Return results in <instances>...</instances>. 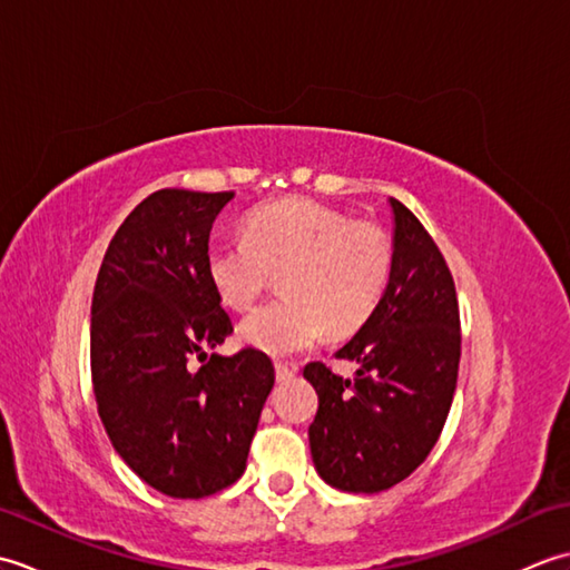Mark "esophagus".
Returning a JSON list of instances; mask_svg holds the SVG:
<instances>
[{
  "mask_svg": "<svg viewBox=\"0 0 570 570\" xmlns=\"http://www.w3.org/2000/svg\"><path fill=\"white\" fill-rule=\"evenodd\" d=\"M296 374H298V367H296V365H286V362H276V380H278V382L294 380Z\"/></svg>",
  "mask_w": 570,
  "mask_h": 570,
  "instance_id": "obj_1",
  "label": "esophagus"
}]
</instances>
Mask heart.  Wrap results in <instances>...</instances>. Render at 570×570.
<instances>
[{
	"label": "heart",
	"instance_id": "b5f03b06",
	"mask_svg": "<svg viewBox=\"0 0 570 570\" xmlns=\"http://www.w3.org/2000/svg\"><path fill=\"white\" fill-rule=\"evenodd\" d=\"M247 237L213 239L205 274L225 306L247 311L282 272L272 301L239 323L242 343L269 355L308 350L328 331L347 335L382 301L392 274V242L380 225L308 198L252 210Z\"/></svg>",
	"mask_w": 570,
	"mask_h": 570
}]
</instances>
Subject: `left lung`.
Returning a JSON list of instances; mask_svg holds the SVG:
<instances>
[{
  "instance_id": "8db88e82",
  "label": "left lung",
  "mask_w": 570,
  "mask_h": 570,
  "mask_svg": "<svg viewBox=\"0 0 570 570\" xmlns=\"http://www.w3.org/2000/svg\"><path fill=\"white\" fill-rule=\"evenodd\" d=\"M394 215L392 274L372 316L335 357L355 362V377L308 362L318 394L308 426L318 475L345 492H382L414 472L439 441L451 411L460 316L443 254L406 205Z\"/></svg>"
}]
</instances>
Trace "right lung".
Returning <instances> with one entry per match:
<instances>
[{
    "label": "right lung",
    "instance_id": "right-lung-1",
    "mask_svg": "<svg viewBox=\"0 0 570 570\" xmlns=\"http://www.w3.org/2000/svg\"><path fill=\"white\" fill-rule=\"evenodd\" d=\"M233 198L151 193L119 225L92 294L90 370L102 426L149 488L178 500L208 498L245 472L274 386L262 350L208 355L233 333L205 274L213 223Z\"/></svg>",
    "mask_w": 570,
    "mask_h": 570
}]
</instances>
